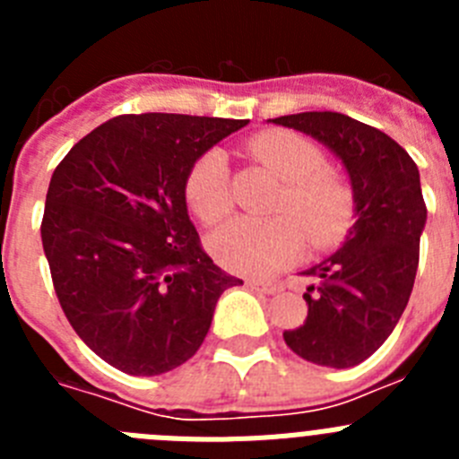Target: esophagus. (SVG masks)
I'll return each instance as SVG.
<instances>
[{"label": "esophagus", "mask_w": 459, "mask_h": 459, "mask_svg": "<svg viewBox=\"0 0 459 459\" xmlns=\"http://www.w3.org/2000/svg\"><path fill=\"white\" fill-rule=\"evenodd\" d=\"M248 287L250 290L259 291V294H275V291H280V285H275V282H264V280H250Z\"/></svg>", "instance_id": "1"}]
</instances>
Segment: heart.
<instances>
[{
	"instance_id": "1",
	"label": "heart",
	"mask_w": 459,
	"mask_h": 459,
	"mask_svg": "<svg viewBox=\"0 0 459 459\" xmlns=\"http://www.w3.org/2000/svg\"><path fill=\"white\" fill-rule=\"evenodd\" d=\"M250 152L285 181L271 218H234L211 234L209 250L218 264L238 275H271L301 253L303 237L312 248L342 241L354 222V190L340 174L324 169L317 144L290 131L259 133ZM186 204L206 225L227 216L230 165L222 149H206L186 174Z\"/></svg>"
}]
</instances>
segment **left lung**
<instances>
[{
	"label": "left lung",
	"mask_w": 459,
	"mask_h": 459,
	"mask_svg": "<svg viewBox=\"0 0 459 459\" xmlns=\"http://www.w3.org/2000/svg\"><path fill=\"white\" fill-rule=\"evenodd\" d=\"M273 124L324 142L347 168L356 222L342 248L303 275L307 317L285 331L287 347L326 368L359 366L403 317L419 269L428 206L419 168L393 137L340 112H301Z\"/></svg>",
	"instance_id": "8db88e82"
}]
</instances>
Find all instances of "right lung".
Listing matches in <instances>:
<instances>
[{"label":"right lung","mask_w":459,"mask_h":459,"mask_svg":"<svg viewBox=\"0 0 459 459\" xmlns=\"http://www.w3.org/2000/svg\"><path fill=\"white\" fill-rule=\"evenodd\" d=\"M246 119L121 115L56 165L40 238L64 315L93 354L153 377L200 350L227 287L186 209L190 165Z\"/></svg>","instance_id":"obj_1"}]
</instances>
